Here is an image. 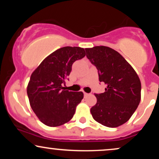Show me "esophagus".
Wrapping results in <instances>:
<instances>
[{
  "instance_id": "1",
  "label": "esophagus",
  "mask_w": 159,
  "mask_h": 159,
  "mask_svg": "<svg viewBox=\"0 0 159 159\" xmlns=\"http://www.w3.org/2000/svg\"><path fill=\"white\" fill-rule=\"evenodd\" d=\"M84 97H87V96L89 95V93H87L84 92Z\"/></svg>"
}]
</instances>
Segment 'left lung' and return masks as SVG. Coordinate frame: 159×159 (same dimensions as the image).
Masks as SVG:
<instances>
[{
	"label": "left lung",
	"mask_w": 159,
	"mask_h": 159,
	"mask_svg": "<svg viewBox=\"0 0 159 159\" xmlns=\"http://www.w3.org/2000/svg\"><path fill=\"white\" fill-rule=\"evenodd\" d=\"M85 50L87 57L98 69L99 81L107 86L105 93L95 94L97 102L91 107V114L105 126H120L130 119L139 105L140 78L132 66L113 48L102 45Z\"/></svg>",
	"instance_id": "1"
}]
</instances>
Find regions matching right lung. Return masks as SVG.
I'll return each instance as SVG.
<instances>
[{"instance_id":"1","label":"right lung","mask_w":159,"mask_h":159,"mask_svg":"<svg viewBox=\"0 0 159 159\" xmlns=\"http://www.w3.org/2000/svg\"><path fill=\"white\" fill-rule=\"evenodd\" d=\"M85 55L80 47H63L45 57L33 72L27 93L32 110L45 125L59 126L73 117L84 93L66 90L62 85L69 80L74 62Z\"/></svg>"}]
</instances>
